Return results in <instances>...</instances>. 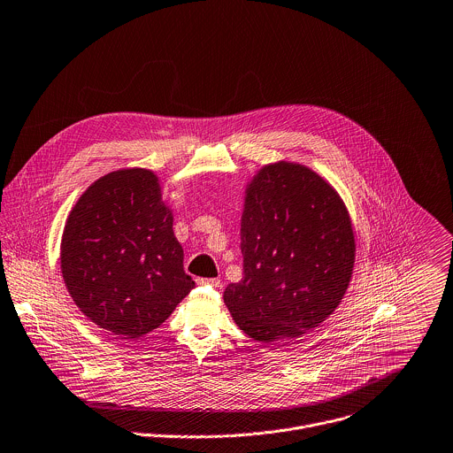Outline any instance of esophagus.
<instances>
[{"mask_svg":"<svg viewBox=\"0 0 453 453\" xmlns=\"http://www.w3.org/2000/svg\"><path fill=\"white\" fill-rule=\"evenodd\" d=\"M198 285H209V287L219 288L221 287V280H218V278H200Z\"/></svg>","mask_w":453,"mask_h":453,"instance_id":"1","label":"esophagus"}]
</instances>
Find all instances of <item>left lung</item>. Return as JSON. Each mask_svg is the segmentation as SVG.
Wrapping results in <instances>:
<instances>
[{
  "instance_id": "1",
  "label": "left lung",
  "mask_w": 453,
  "mask_h": 453,
  "mask_svg": "<svg viewBox=\"0 0 453 453\" xmlns=\"http://www.w3.org/2000/svg\"><path fill=\"white\" fill-rule=\"evenodd\" d=\"M242 280L223 299L235 324L269 343L292 340L340 304L354 267V232L338 193L303 165L264 166L246 189Z\"/></svg>"
}]
</instances>
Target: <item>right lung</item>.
Here are the masks:
<instances>
[{
    "label": "right lung",
    "mask_w": 453,
    "mask_h": 453,
    "mask_svg": "<svg viewBox=\"0 0 453 453\" xmlns=\"http://www.w3.org/2000/svg\"><path fill=\"white\" fill-rule=\"evenodd\" d=\"M60 264L78 308L127 340L159 327L195 287L159 180L143 168L111 172L81 195Z\"/></svg>",
    "instance_id": "right-lung-1"
}]
</instances>
